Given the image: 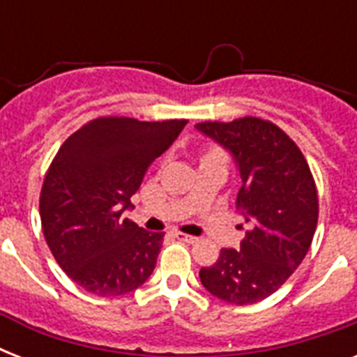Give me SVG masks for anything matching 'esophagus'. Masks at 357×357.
<instances>
[{
    "label": "esophagus",
    "mask_w": 357,
    "mask_h": 357,
    "mask_svg": "<svg viewBox=\"0 0 357 357\" xmlns=\"http://www.w3.org/2000/svg\"><path fill=\"white\" fill-rule=\"evenodd\" d=\"M174 237L178 238V241H183V243H189V244H192V243H196V241H198V238H196L195 235L181 234V231H176V234H174Z\"/></svg>",
    "instance_id": "obj_1"
}]
</instances>
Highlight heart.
Returning <instances> with one entry per match:
<instances>
[{"label":"heart","instance_id":"heart-1","mask_svg":"<svg viewBox=\"0 0 357 357\" xmlns=\"http://www.w3.org/2000/svg\"><path fill=\"white\" fill-rule=\"evenodd\" d=\"M213 151H215V150H213ZM213 151H207V153H213ZM207 153H206V155H207Z\"/></svg>","mask_w":357,"mask_h":357}]
</instances>
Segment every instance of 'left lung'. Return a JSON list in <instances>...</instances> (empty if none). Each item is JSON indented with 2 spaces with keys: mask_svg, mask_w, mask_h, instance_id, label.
<instances>
[{
  "mask_svg": "<svg viewBox=\"0 0 357 357\" xmlns=\"http://www.w3.org/2000/svg\"><path fill=\"white\" fill-rule=\"evenodd\" d=\"M228 148L241 174L237 211L250 229L241 248H222L200 280L217 298L246 305L276 293L304 261L319 220L317 185L304 153L271 120L200 122Z\"/></svg>",
  "mask_w": 357,
  "mask_h": 357,
  "instance_id": "8db88e82",
  "label": "left lung"
}]
</instances>
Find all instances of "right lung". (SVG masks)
I'll use <instances>...</instances> for the list:
<instances>
[{
    "instance_id": "obj_1",
    "label": "right lung",
    "mask_w": 357,
    "mask_h": 357,
    "mask_svg": "<svg viewBox=\"0 0 357 357\" xmlns=\"http://www.w3.org/2000/svg\"><path fill=\"white\" fill-rule=\"evenodd\" d=\"M185 123L100 116L53 157L40 190L42 231L59 266L89 293L126 294L155 268L165 234L146 231L122 213Z\"/></svg>"
}]
</instances>
